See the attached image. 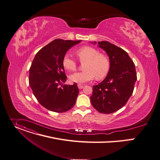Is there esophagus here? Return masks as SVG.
<instances>
[{"instance_id": "esophagus-1", "label": "esophagus", "mask_w": 160, "mask_h": 160, "mask_svg": "<svg viewBox=\"0 0 160 160\" xmlns=\"http://www.w3.org/2000/svg\"><path fill=\"white\" fill-rule=\"evenodd\" d=\"M83 87H84V85L83 84H81V83H78V88L80 89H82V88H83Z\"/></svg>"}]
</instances>
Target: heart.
Returning a JSON list of instances; mask_svg holds the SVG:
<instances>
[{"mask_svg":"<svg viewBox=\"0 0 160 160\" xmlns=\"http://www.w3.org/2000/svg\"><path fill=\"white\" fill-rule=\"evenodd\" d=\"M76 53L83 64V71L75 72L69 77L71 82L82 83L92 80L96 77L102 79L108 74L110 69V61L106 55L99 53V51L92 47L84 46L78 49ZM63 67L70 71L77 68V61L69 54H65L62 59Z\"/></svg>","mask_w":160,"mask_h":160,"instance_id":"obj_1","label":"heart"}]
</instances>
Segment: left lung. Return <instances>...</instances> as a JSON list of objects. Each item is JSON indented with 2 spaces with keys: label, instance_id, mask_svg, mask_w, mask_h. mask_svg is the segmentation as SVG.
Segmentation results:
<instances>
[{
  "label": "left lung",
  "instance_id": "1",
  "mask_svg": "<svg viewBox=\"0 0 160 160\" xmlns=\"http://www.w3.org/2000/svg\"><path fill=\"white\" fill-rule=\"evenodd\" d=\"M98 45L108 54L110 65L104 80L93 86L91 102L98 112L112 113L124 107L133 94L137 79L135 66L121 48L106 41Z\"/></svg>",
  "mask_w": 160,
  "mask_h": 160
}]
</instances>
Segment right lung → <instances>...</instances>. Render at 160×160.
Listing matches in <instances>:
<instances>
[{
  "label": "right lung",
  "instance_id": "1",
  "mask_svg": "<svg viewBox=\"0 0 160 160\" xmlns=\"http://www.w3.org/2000/svg\"><path fill=\"white\" fill-rule=\"evenodd\" d=\"M81 40L57 39L35 55L29 69V85L38 102L45 108L62 113L73 107L79 93L77 84L66 82L62 59L67 51Z\"/></svg>",
  "mask_w": 160,
  "mask_h": 160
}]
</instances>
